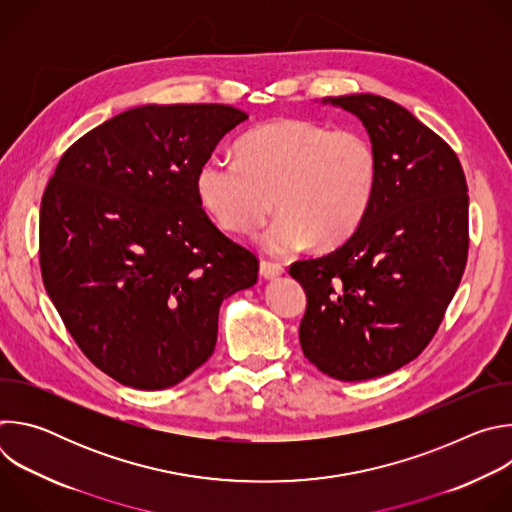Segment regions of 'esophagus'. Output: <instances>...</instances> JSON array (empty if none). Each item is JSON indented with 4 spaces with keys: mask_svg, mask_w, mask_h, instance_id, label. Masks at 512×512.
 Here are the masks:
<instances>
[{
    "mask_svg": "<svg viewBox=\"0 0 512 512\" xmlns=\"http://www.w3.org/2000/svg\"><path fill=\"white\" fill-rule=\"evenodd\" d=\"M283 273H285L283 265L269 263V261H261V265H259V275H261L263 279H275V277H279V275H283Z\"/></svg>",
    "mask_w": 512,
    "mask_h": 512,
    "instance_id": "1",
    "label": "esophagus"
}]
</instances>
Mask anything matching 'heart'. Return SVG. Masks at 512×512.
<instances>
[{
	"label": "heart",
	"instance_id": "obj_1",
	"mask_svg": "<svg viewBox=\"0 0 512 512\" xmlns=\"http://www.w3.org/2000/svg\"><path fill=\"white\" fill-rule=\"evenodd\" d=\"M196 194L214 221L251 233L279 208L257 237L261 249L285 255L346 241L367 216L379 186V156L360 131L281 119L249 131L237 158L208 156L196 170Z\"/></svg>",
	"mask_w": 512,
	"mask_h": 512
}]
</instances>
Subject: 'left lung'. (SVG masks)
<instances>
[{"label": "left lung", "mask_w": 512, "mask_h": 512, "mask_svg": "<svg viewBox=\"0 0 512 512\" xmlns=\"http://www.w3.org/2000/svg\"><path fill=\"white\" fill-rule=\"evenodd\" d=\"M360 119L379 186L332 253L298 261L304 356L332 379L367 381L411 362L442 324L468 259V186L450 145L405 107L371 93L326 97Z\"/></svg>", "instance_id": "left-lung-1"}]
</instances>
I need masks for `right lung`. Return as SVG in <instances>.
<instances>
[{
  "mask_svg": "<svg viewBox=\"0 0 512 512\" xmlns=\"http://www.w3.org/2000/svg\"><path fill=\"white\" fill-rule=\"evenodd\" d=\"M249 115L231 105H141L60 158L40 206L48 296L85 356L141 391L178 385L214 352L225 298L259 261L218 231L196 170Z\"/></svg>",
  "mask_w": 512,
  "mask_h": 512,
  "instance_id": "add662e5",
  "label": "right lung"
}]
</instances>
